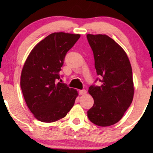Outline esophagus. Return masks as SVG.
<instances>
[{
    "instance_id": "1",
    "label": "esophagus",
    "mask_w": 153,
    "mask_h": 153,
    "mask_svg": "<svg viewBox=\"0 0 153 153\" xmlns=\"http://www.w3.org/2000/svg\"><path fill=\"white\" fill-rule=\"evenodd\" d=\"M79 94H80V95H85L87 94V91L85 90V89H83V90H80L79 91Z\"/></svg>"
}]
</instances>
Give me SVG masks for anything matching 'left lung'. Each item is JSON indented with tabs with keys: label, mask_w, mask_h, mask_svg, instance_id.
<instances>
[{
	"label": "left lung",
	"mask_w": 153,
	"mask_h": 153,
	"mask_svg": "<svg viewBox=\"0 0 153 153\" xmlns=\"http://www.w3.org/2000/svg\"><path fill=\"white\" fill-rule=\"evenodd\" d=\"M87 39L102 82L100 86L89 87L94 103L88 111V117L96 125L108 127L118 122L132 102V70L125 51L109 36L89 34Z\"/></svg>",
	"instance_id": "obj_1"
}]
</instances>
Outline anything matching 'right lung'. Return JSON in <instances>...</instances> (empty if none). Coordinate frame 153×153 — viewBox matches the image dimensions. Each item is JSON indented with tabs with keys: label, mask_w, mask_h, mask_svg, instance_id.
I'll list each match as a JSON object with an SVG mask.
<instances>
[{
	"label": "right lung",
	"mask_w": 153,
	"mask_h": 153,
	"mask_svg": "<svg viewBox=\"0 0 153 153\" xmlns=\"http://www.w3.org/2000/svg\"><path fill=\"white\" fill-rule=\"evenodd\" d=\"M80 34L54 32L35 46L24 62L21 88L28 108L42 122L64 118L73 108L78 91L57 80L66 53Z\"/></svg>",
	"instance_id": "1"
}]
</instances>
